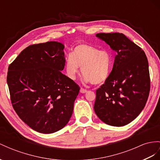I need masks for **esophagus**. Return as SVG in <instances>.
I'll return each instance as SVG.
<instances>
[{
	"instance_id": "obj_1",
	"label": "esophagus",
	"mask_w": 160,
	"mask_h": 160,
	"mask_svg": "<svg viewBox=\"0 0 160 160\" xmlns=\"http://www.w3.org/2000/svg\"><path fill=\"white\" fill-rule=\"evenodd\" d=\"M87 92V91L86 89H84L83 88H80V92L81 93H85V92Z\"/></svg>"
}]
</instances>
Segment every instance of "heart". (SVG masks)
<instances>
[{
	"instance_id": "1",
	"label": "heart",
	"mask_w": 160,
	"mask_h": 160,
	"mask_svg": "<svg viewBox=\"0 0 160 160\" xmlns=\"http://www.w3.org/2000/svg\"><path fill=\"white\" fill-rule=\"evenodd\" d=\"M112 59L108 51L100 50L87 44L73 48L65 60V68L69 79L75 80L80 68L86 82L100 84L107 80L111 72Z\"/></svg>"
}]
</instances>
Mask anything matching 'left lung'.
Here are the masks:
<instances>
[{"mask_svg":"<svg viewBox=\"0 0 160 160\" xmlns=\"http://www.w3.org/2000/svg\"><path fill=\"white\" fill-rule=\"evenodd\" d=\"M117 52L108 78L96 91L97 116L110 126H123L145 108L150 91L149 63L145 52L122 33H99Z\"/></svg>","mask_w":160,"mask_h":160,"instance_id":"8db88e82","label":"left lung"}]
</instances>
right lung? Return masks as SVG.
<instances>
[{
	"label": "right lung",
	"instance_id": "add662e5",
	"mask_svg": "<svg viewBox=\"0 0 160 160\" xmlns=\"http://www.w3.org/2000/svg\"><path fill=\"white\" fill-rule=\"evenodd\" d=\"M64 45L50 41L23 50L8 68L12 105L23 122L38 132H55L72 115L80 87L63 74Z\"/></svg>",
	"mask_w": 160,
	"mask_h": 160
}]
</instances>
